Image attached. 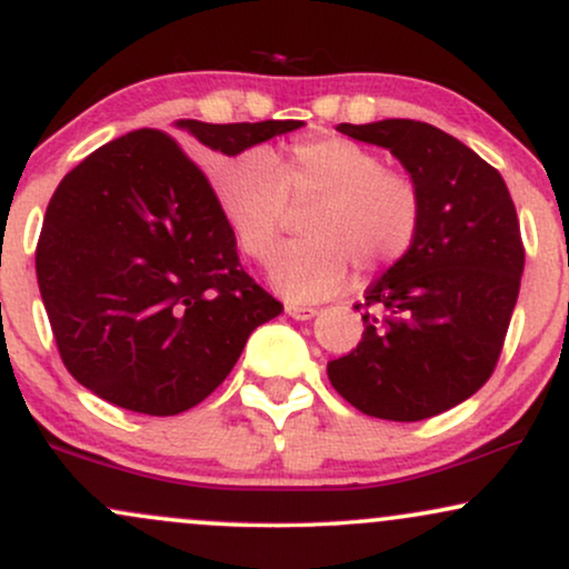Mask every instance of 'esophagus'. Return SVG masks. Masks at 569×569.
Masks as SVG:
<instances>
[{"label": "esophagus", "instance_id": "34e87169", "mask_svg": "<svg viewBox=\"0 0 569 569\" xmlns=\"http://www.w3.org/2000/svg\"><path fill=\"white\" fill-rule=\"evenodd\" d=\"M286 312L293 318V321H310V318L318 316L316 307H307V305H286Z\"/></svg>", "mask_w": 569, "mask_h": 569}]
</instances>
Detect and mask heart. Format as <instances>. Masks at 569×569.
Segmentation results:
<instances>
[{
	"mask_svg": "<svg viewBox=\"0 0 569 569\" xmlns=\"http://www.w3.org/2000/svg\"><path fill=\"white\" fill-rule=\"evenodd\" d=\"M217 198L240 251L270 262L291 208L302 217V240L272 262V283L289 299L337 293L356 270L371 280L401 264L415 248L426 202L409 173L385 168L375 149L342 136H312L270 158L246 149L217 173Z\"/></svg>",
	"mask_w": 569,
	"mask_h": 569,
	"instance_id": "b5f03b06",
	"label": "heart"
}]
</instances>
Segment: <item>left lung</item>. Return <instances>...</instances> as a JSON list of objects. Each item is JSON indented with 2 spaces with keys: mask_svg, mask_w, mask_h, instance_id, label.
Wrapping results in <instances>:
<instances>
[{
  "mask_svg": "<svg viewBox=\"0 0 569 569\" xmlns=\"http://www.w3.org/2000/svg\"><path fill=\"white\" fill-rule=\"evenodd\" d=\"M390 149L426 202L415 248L367 289L363 337L329 380L369 417L417 422L492 377L511 323L525 243L506 181L455 136L417 120L337 126Z\"/></svg>",
  "mask_w": 569,
  "mask_h": 569,
  "instance_id": "left-lung-1",
  "label": "left lung"
}]
</instances>
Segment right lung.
<instances>
[{"label":"right lung","instance_id":"obj_1","mask_svg":"<svg viewBox=\"0 0 569 569\" xmlns=\"http://www.w3.org/2000/svg\"><path fill=\"white\" fill-rule=\"evenodd\" d=\"M302 126L176 122L221 154ZM37 280L69 375L152 417L198 407L251 331L283 312L240 267L211 181L154 128L103 143L63 176L39 232Z\"/></svg>","mask_w":569,"mask_h":569}]
</instances>
